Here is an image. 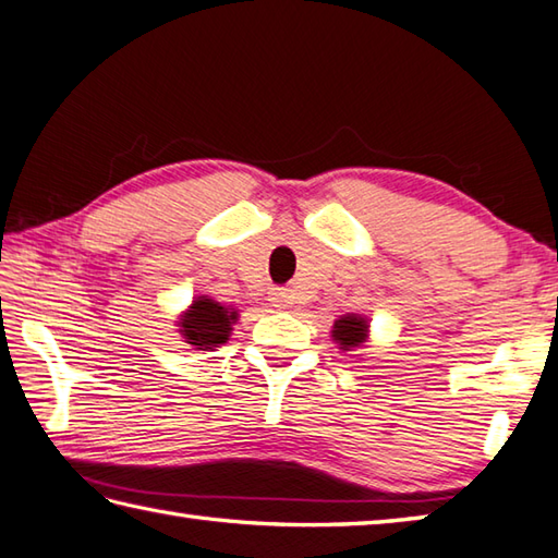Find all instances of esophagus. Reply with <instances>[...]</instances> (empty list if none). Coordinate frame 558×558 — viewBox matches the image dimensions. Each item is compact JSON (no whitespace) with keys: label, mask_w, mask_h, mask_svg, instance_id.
<instances>
[{"label":"esophagus","mask_w":558,"mask_h":558,"mask_svg":"<svg viewBox=\"0 0 558 558\" xmlns=\"http://www.w3.org/2000/svg\"><path fill=\"white\" fill-rule=\"evenodd\" d=\"M270 302L276 304V307H280V310H288V307H292V304H294V298H292L290 290H272L270 292Z\"/></svg>","instance_id":"obj_1"}]
</instances>
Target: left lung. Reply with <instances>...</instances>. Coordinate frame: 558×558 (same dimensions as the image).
Masks as SVG:
<instances>
[{
	"label": "left lung",
	"mask_w": 558,
	"mask_h": 558,
	"mask_svg": "<svg viewBox=\"0 0 558 558\" xmlns=\"http://www.w3.org/2000/svg\"><path fill=\"white\" fill-rule=\"evenodd\" d=\"M367 329L369 324L365 316H357V314H345L341 319L333 322V341L338 343L341 351H355V348L363 345L367 341Z\"/></svg>",
	"instance_id": "8db88e82"
}]
</instances>
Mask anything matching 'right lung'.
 <instances>
[{
	"label": "right lung",
	"instance_id": "obj_1",
	"mask_svg": "<svg viewBox=\"0 0 558 558\" xmlns=\"http://www.w3.org/2000/svg\"><path fill=\"white\" fill-rule=\"evenodd\" d=\"M234 322L236 310L222 307L220 302L203 294V298H195L191 307L181 314L179 333L195 351H215V348L229 341Z\"/></svg>",
	"mask_w": 558,
	"mask_h": 558
}]
</instances>
